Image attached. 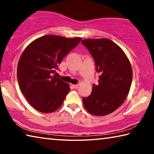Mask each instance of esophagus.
I'll use <instances>...</instances> for the list:
<instances>
[{"label":"esophagus","instance_id":"obj_1","mask_svg":"<svg viewBox=\"0 0 154 154\" xmlns=\"http://www.w3.org/2000/svg\"><path fill=\"white\" fill-rule=\"evenodd\" d=\"M78 86H79V85H78V84H76V85H72V87L74 88V89H77V88H78Z\"/></svg>","mask_w":154,"mask_h":154}]
</instances>
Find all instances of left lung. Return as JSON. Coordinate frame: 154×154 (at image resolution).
<instances>
[{
	"label": "left lung",
	"mask_w": 154,
	"mask_h": 154,
	"mask_svg": "<svg viewBox=\"0 0 154 154\" xmlns=\"http://www.w3.org/2000/svg\"><path fill=\"white\" fill-rule=\"evenodd\" d=\"M94 60L100 74L98 85H93L91 94L82 98L85 109L94 116H106L122 105L128 94L132 70L124 51L107 38L82 41Z\"/></svg>",
	"instance_id": "1"
}]
</instances>
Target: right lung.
I'll return each mask as SVG.
<instances>
[{
	"mask_svg": "<svg viewBox=\"0 0 154 154\" xmlns=\"http://www.w3.org/2000/svg\"><path fill=\"white\" fill-rule=\"evenodd\" d=\"M82 39L45 35L23 51L17 64V81L23 95L36 110L51 113L62 105L69 85L54 75L62 59Z\"/></svg>",
	"mask_w": 154,
	"mask_h": 154,
	"instance_id": "obj_1",
	"label": "right lung"
}]
</instances>
